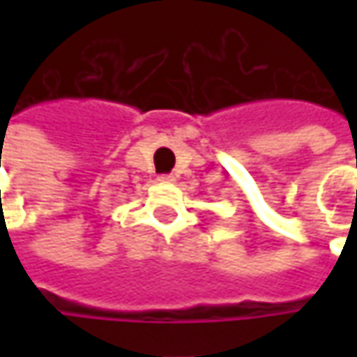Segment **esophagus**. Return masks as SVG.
<instances>
[{"label":"esophagus","mask_w":357,"mask_h":357,"mask_svg":"<svg viewBox=\"0 0 357 357\" xmlns=\"http://www.w3.org/2000/svg\"><path fill=\"white\" fill-rule=\"evenodd\" d=\"M158 183H162V185H171V183H174V176H172V174H160V176H158Z\"/></svg>","instance_id":"1"}]
</instances>
